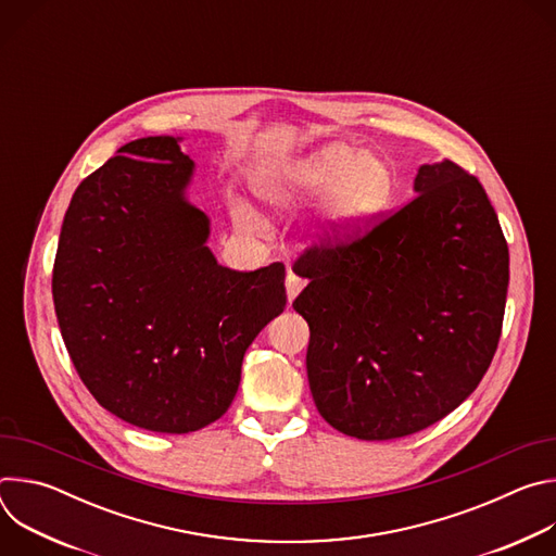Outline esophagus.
I'll use <instances>...</instances> for the list:
<instances>
[{"mask_svg": "<svg viewBox=\"0 0 556 556\" xmlns=\"http://www.w3.org/2000/svg\"><path fill=\"white\" fill-rule=\"evenodd\" d=\"M303 286H305V281L296 273L288 270V275H286V292H288V301L290 303L296 299V294L303 290Z\"/></svg>", "mask_w": 556, "mask_h": 556, "instance_id": "1", "label": "esophagus"}]
</instances>
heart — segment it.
Wrapping results in <instances>:
<instances>
[{"label":"heart","instance_id":"obj_1","mask_svg":"<svg viewBox=\"0 0 556 556\" xmlns=\"http://www.w3.org/2000/svg\"><path fill=\"white\" fill-rule=\"evenodd\" d=\"M316 237L321 242H343L367 228L391 198V172L376 155H363L348 142H330L301 161L257 182L255 191L273 211H286L327 191ZM237 228L262 232V217L249 206L232 208Z\"/></svg>","mask_w":556,"mask_h":556}]
</instances>
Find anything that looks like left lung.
Returning a JSON list of instances; mask_svg holds the SVG:
<instances>
[{"label": "left lung", "mask_w": 556, "mask_h": 556, "mask_svg": "<svg viewBox=\"0 0 556 556\" xmlns=\"http://www.w3.org/2000/svg\"><path fill=\"white\" fill-rule=\"evenodd\" d=\"M418 193L369 230L312 244L292 307L309 326L316 409L358 440L418 433L484 378L508 292V244L480 185L451 161L422 165Z\"/></svg>", "instance_id": "obj_1"}]
</instances>
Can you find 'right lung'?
Instances as JSON below:
<instances>
[{
    "label": "right lung",
    "mask_w": 556,
    "mask_h": 556,
    "mask_svg": "<svg viewBox=\"0 0 556 556\" xmlns=\"http://www.w3.org/2000/svg\"><path fill=\"white\" fill-rule=\"evenodd\" d=\"M178 140H131L76 187L52 270L76 374L103 409L155 433L222 418L249 345L286 307L283 264L237 273L208 251Z\"/></svg>",
    "instance_id": "obj_1"
}]
</instances>
